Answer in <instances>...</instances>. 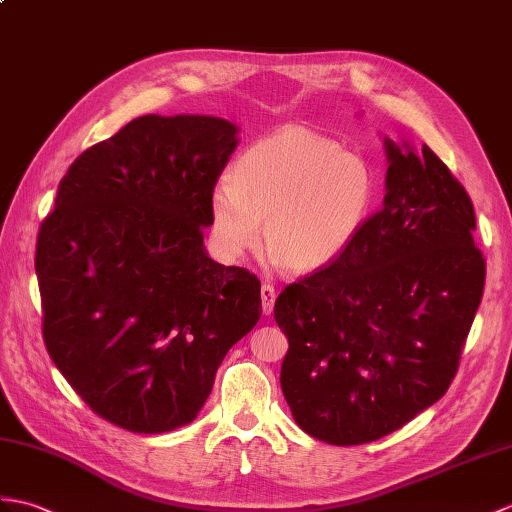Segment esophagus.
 <instances>
[{"mask_svg":"<svg viewBox=\"0 0 512 512\" xmlns=\"http://www.w3.org/2000/svg\"><path fill=\"white\" fill-rule=\"evenodd\" d=\"M275 299H277L275 285H270V283L261 285V310H264L266 316H270L272 310H275Z\"/></svg>","mask_w":512,"mask_h":512,"instance_id":"1","label":"esophagus"}]
</instances>
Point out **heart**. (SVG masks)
Masks as SVG:
<instances>
[{
	"label": "heart",
	"instance_id": "obj_1",
	"mask_svg": "<svg viewBox=\"0 0 512 512\" xmlns=\"http://www.w3.org/2000/svg\"><path fill=\"white\" fill-rule=\"evenodd\" d=\"M229 181L211 194L218 244L240 255L259 242L264 224L266 255L288 272L325 270L347 255L379 194L364 157L299 126L244 148Z\"/></svg>",
	"mask_w": 512,
	"mask_h": 512
}]
</instances>
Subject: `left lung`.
Segmentation results:
<instances>
[{"mask_svg":"<svg viewBox=\"0 0 512 512\" xmlns=\"http://www.w3.org/2000/svg\"><path fill=\"white\" fill-rule=\"evenodd\" d=\"M384 146L382 209L347 255L275 303L292 417L340 447L377 441L445 395L486 277L465 187L427 146Z\"/></svg>","mask_w":512,"mask_h":512,"instance_id":"8db88e82","label":"left lung"}]
</instances>
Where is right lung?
<instances>
[{
    "label": "right lung",
    "instance_id": "obj_1",
    "mask_svg": "<svg viewBox=\"0 0 512 512\" xmlns=\"http://www.w3.org/2000/svg\"><path fill=\"white\" fill-rule=\"evenodd\" d=\"M237 126L144 115L69 165L39 229L43 340L102 419L135 434L192 423L261 316L255 275L202 244Z\"/></svg>",
    "mask_w": 512,
    "mask_h": 512
}]
</instances>
